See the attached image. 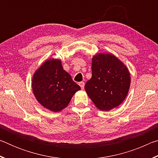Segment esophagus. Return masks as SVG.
<instances>
[{
  "label": "esophagus",
  "mask_w": 158,
  "mask_h": 158,
  "mask_svg": "<svg viewBox=\"0 0 158 158\" xmlns=\"http://www.w3.org/2000/svg\"><path fill=\"white\" fill-rule=\"evenodd\" d=\"M79 85H80V87H81V89H84V82H83V81L79 82Z\"/></svg>",
  "instance_id": "1"
}]
</instances>
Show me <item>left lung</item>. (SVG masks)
<instances>
[{"label":"left lung","instance_id":"1","mask_svg":"<svg viewBox=\"0 0 158 158\" xmlns=\"http://www.w3.org/2000/svg\"><path fill=\"white\" fill-rule=\"evenodd\" d=\"M92 77L85 90L98 109L109 111L119 106L129 91L130 74L125 64L111 53H100L92 58Z\"/></svg>","mask_w":158,"mask_h":158}]
</instances>
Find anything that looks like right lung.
<instances>
[{
  "label": "right lung",
  "instance_id": "right-lung-1",
  "mask_svg": "<svg viewBox=\"0 0 158 158\" xmlns=\"http://www.w3.org/2000/svg\"><path fill=\"white\" fill-rule=\"evenodd\" d=\"M32 89L36 100L42 106L58 112L68 106L81 87L64 70L60 60L50 58L35 72Z\"/></svg>",
  "mask_w": 158,
  "mask_h": 158
}]
</instances>
